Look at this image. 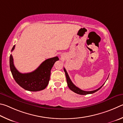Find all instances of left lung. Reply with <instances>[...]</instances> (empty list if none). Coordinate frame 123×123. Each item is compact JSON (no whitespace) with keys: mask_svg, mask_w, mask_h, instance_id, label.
<instances>
[{"mask_svg":"<svg viewBox=\"0 0 123 123\" xmlns=\"http://www.w3.org/2000/svg\"><path fill=\"white\" fill-rule=\"evenodd\" d=\"M64 72L65 73V76H66V81H67V83H68V87H69V89L72 91L73 92H75V93H76L77 94H81V95H86V94H92V93H93L94 92H97V91H98L100 89L102 88V87L103 86V85H104V84H103L102 86H100L99 88H98V89H97L96 90H93V91H83V90H81L78 88V87H77L76 85H74L73 83L72 82V81L71 80V79L70 78L69 76H68V74L67 71H66L65 68H64Z\"/></svg>","mask_w":123,"mask_h":123,"instance_id":"obj_1","label":"left lung"}]
</instances>
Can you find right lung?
<instances>
[{
	"mask_svg": "<svg viewBox=\"0 0 123 123\" xmlns=\"http://www.w3.org/2000/svg\"><path fill=\"white\" fill-rule=\"evenodd\" d=\"M15 45L11 51L14 49ZM59 60L58 57L45 60L34 71L21 74L15 68L12 55L10 57V67L13 77L18 84L29 91H39L45 89L48 85L51 70L54 64Z\"/></svg>",
	"mask_w": 123,
	"mask_h": 123,
	"instance_id": "right-lung-1",
	"label": "right lung"
}]
</instances>
